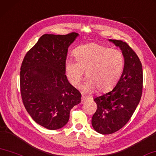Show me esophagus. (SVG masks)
Wrapping results in <instances>:
<instances>
[{
	"instance_id": "1",
	"label": "esophagus",
	"mask_w": 156,
	"mask_h": 156,
	"mask_svg": "<svg viewBox=\"0 0 156 156\" xmlns=\"http://www.w3.org/2000/svg\"><path fill=\"white\" fill-rule=\"evenodd\" d=\"M88 99H89L88 97H85V96H82V97H81V103L83 104V103H85Z\"/></svg>"
}]
</instances>
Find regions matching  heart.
<instances>
[{
	"label": "heart",
	"mask_w": 156,
	"mask_h": 156,
	"mask_svg": "<svg viewBox=\"0 0 156 156\" xmlns=\"http://www.w3.org/2000/svg\"><path fill=\"white\" fill-rule=\"evenodd\" d=\"M75 59H69L65 64L66 77L74 87L82 80L84 72L87 81L83 90L91 92H107L119 80L124 67V56L119 50L98 44L78 47L74 51Z\"/></svg>",
	"instance_id": "b5f03b06"
}]
</instances>
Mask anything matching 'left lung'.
I'll use <instances>...</instances> for the list:
<instances>
[{"label": "left lung", "instance_id": "left-lung-1", "mask_svg": "<svg viewBox=\"0 0 156 156\" xmlns=\"http://www.w3.org/2000/svg\"><path fill=\"white\" fill-rule=\"evenodd\" d=\"M119 46L124 56V67L117 85L112 91L98 97L94 101L97 110L91 119L96 132L112 134L126 124L140 103L142 93V63L127 43L109 39Z\"/></svg>", "mask_w": 156, "mask_h": 156}]
</instances>
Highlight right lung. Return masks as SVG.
Wrapping results in <instances>:
<instances>
[{
    "label": "right lung",
    "instance_id": "right-lung-1",
    "mask_svg": "<svg viewBox=\"0 0 156 156\" xmlns=\"http://www.w3.org/2000/svg\"><path fill=\"white\" fill-rule=\"evenodd\" d=\"M78 35L44 34L22 62L20 87L23 105L34 122L47 129L65 126L71 108L80 103L81 94L65 75L68 48Z\"/></svg>",
    "mask_w": 156,
    "mask_h": 156
}]
</instances>
